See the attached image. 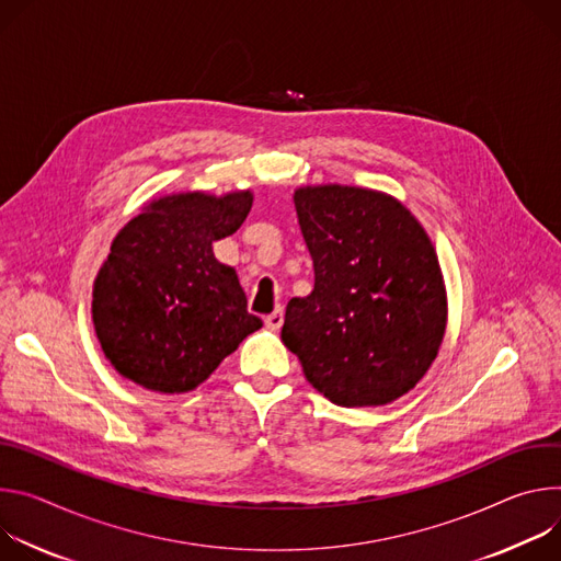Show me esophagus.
Wrapping results in <instances>:
<instances>
[{"mask_svg":"<svg viewBox=\"0 0 561 561\" xmlns=\"http://www.w3.org/2000/svg\"><path fill=\"white\" fill-rule=\"evenodd\" d=\"M283 321H285V317H283V309L278 307L276 312H272V314L265 319V325H267L270 330H280V328H283Z\"/></svg>","mask_w":561,"mask_h":561,"instance_id":"34e87169","label":"esophagus"}]
</instances>
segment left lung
Wrapping results in <instances>:
<instances>
[{
	"mask_svg": "<svg viewBox=\"0 0 561 561\" xmlns=\"http://www.w3.org/2000/svg\"><path fill=\"white\" fill-rule=\"evenodd\" d=\"M294 207L314 289L287 302L285 347L332 403H392L423 379L446 334L437 252L410 209L383 192L300 186Z\"/></svg>",
	"mask_w": 561,
	"mask_h": 561,
	"instance_id": "left-lung-1",
	"label": "left lung"
}]
</instances>
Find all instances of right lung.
<instances>
[{"mask_svg": "<svg viewBox=\"0 0 561 561\" xmlns=\"http://www.w3.org/2000/svg\"><path fill=\"white\" fill-rule=\"evenodd\" d=\"M252 203L249 190L162 196L113 238L91 312L102 352L124 379L160 394L190 392L263 328L247 312L236 270L211 247L244 222Z\"/></svg>", "mask_w": 561, "mask_h": 561, "instance_id": "obj_1", "label": "right lung"}]
</instances>
